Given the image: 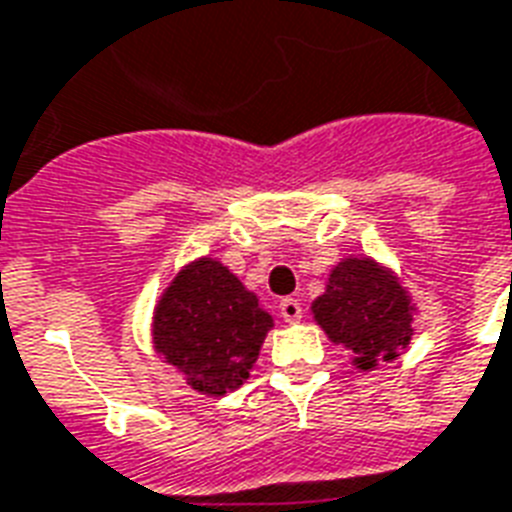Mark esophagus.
Segmentation results:
<instances>
[{"label":"esophagus","instance_id":"obj_1","mask_svg":"<svg viewBox=\"0 0 512 512\" xmlns=\"http://www.w3.org/2000/svg\"><path fill=\"white\" fill-rule=\"evenodd\" d=\"M279 314H282L284 322L295 325V322H300V317H303V306H300L295 298H284L282 303H279Z\"/></svg>","mask_w":512,"mask_h":512}]
</instances>
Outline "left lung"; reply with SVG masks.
<instances>
[{
	"label": "left lung",
	"mask_w": 512,
	"mask_h": 512,
	"mask_svg": "<svg viewBox=\"0 0 512 512\" xmlns=\"http://www.w3.org/2000/svg\"><path fill=\"white\" fill-rule=\"evenodd\" d=\"M311 317L362 373L395 362L413 341L416 303L403 279L370 255H346L330 268Z\"/></svg>",
	"instance_id": "1"
}]
</instances>
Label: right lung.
<instances>
[{
  "instance_id": "right-lung-1",
  "label": "right lung",
  "mask_w": 512,
  "mask_h": 512,
  "mask_svg": "<svg viewBox=\"0 0 512 512\" xmlns=\"http://www.w3.org/2000/svg\"><path fill=\"white\" fill-rule=\"evenodd\" d=\"M273 317L217 257L182 265L152 308V349L204 397L236 392L255 368Z\"/></svg>"
}]
</instances>
